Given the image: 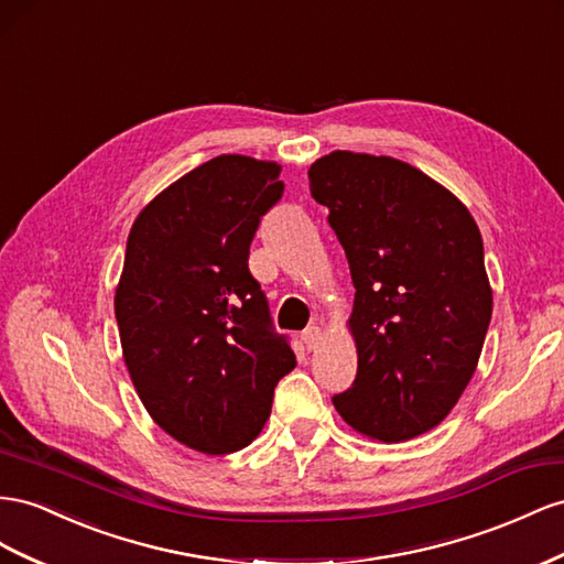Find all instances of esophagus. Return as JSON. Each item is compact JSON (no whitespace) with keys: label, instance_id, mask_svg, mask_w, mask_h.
Returning <instances> with one entry per match:
<instances>
[{"label":"esophagus","instance_id":"obj_1","mask_svg":"<svg viewBox=\"0 0 564 564\" xmlns=\"http://www.w3.org/2000/svg\"><path fill=\"white\" fill-rule=\"evenodd\" d=\"M301 339H303V344H306L308 351H315L317 344H319V339H323V329H319L317 325H311V327L303 329Z\"/></svg>","mask_w":564,"mask_h":564}]
</instances>
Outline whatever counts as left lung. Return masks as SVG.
I'll return each mask as SVG.
<instances>
[{
	"instance_id": "obj_1",
	"label": "left lung",
	"mask_w": 564,
	"mask_h": 564,
	"mask_svg": "<svg viewBox=\"0 0 564 564\" xmlns=\"http://www.w3.org/2000/svg\"><path fill=\"white\" fill-rule=\"evenodd\" d=\"M356 286L351 389L332 399L348 427L384 444L434 430L477 370L494 292L467 206L391 156L332 151L311 171Z\"/></svg>"
}]
</instances>
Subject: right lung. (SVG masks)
Wrapping results in <instances>:
<instances>
[{
	"label": "right lung",
	"mask_w": 564,
	"mask_h": 564,
	"mask_svg": "<svg viewBox=\"0 0 564 564\" xmlns=\"http://www.w3.org/2000/svg\"><path fill=\"white\" fill-rule=\"evenodd\" d=\"M280 171L210 159L154 196L128 235L113 299L123 360L151 420L199 453L249 446L296 365L249 272L258 223L284 192Z\"/></svg>",
	"instance_id": "obj_1"
}]
</instances>
